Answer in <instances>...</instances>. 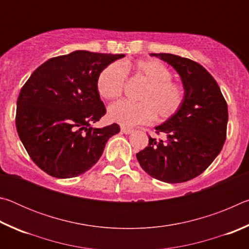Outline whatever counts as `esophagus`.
<instances>
[{
	"label": "esophagus",
	"instance_id": "esophagus-1",
	"mask_svg": "<svg viewBox=\"0 0 249 249\" xmlns=\"http://www.w3.org/2000/svg\"><path fill=\"white\" fill-rule=\"evenodd\" d=\"M121 130H122V133H124V134H130V133L133 132V129H132V128L125 127V126H122V127H121Z\"/></svg>",
	"mask_w": 249,
	"mask_h": 249
}]
</instances>
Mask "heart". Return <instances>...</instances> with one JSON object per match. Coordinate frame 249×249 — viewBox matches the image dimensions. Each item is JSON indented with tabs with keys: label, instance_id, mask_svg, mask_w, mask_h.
<instances>
[{
	"label": "heart",
	"instance_id": "obj_1",
	"mask_svg": "<svg viewBox=\"0 0 249 249\" xmlns=\"http://www.w3.org/2000/svg\"><path fill=\"white\" fill-rule=\"evenodd\" d=\"M136 77L146 82L137 94L140 102L121 101L108 108L109 120L124 126L149 123L156 119L159 122L174 116L184 101V89L172 81V72L166 65L156 59L127 64ZM127 72L120 62H112L101 71L96 80L100 95L105 100L119 99L123 93Z\"/></svg>",
	"mask_w": 249,
	"mask_h": 249
}]
</instances>
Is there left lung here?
<instances>
[{"label": "left lung", "instance_id": "left-lung-1", "mask_svg": "<svg viewBox=\"0 0 249 249\" xmlns=\"http://www.w3.org/2000/svg\"><path fill=\"white\" fill-rule=\"evenodd\" d=\"M175 68L184 89L182 107L136 154L141 167L167 183L185 182L201 175L220 154L226 140L227 104L217 82L197 62L172 53H150Z\"/></svg>", "mask_w": 249, "mask_h": 249}]
</instances>
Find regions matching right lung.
<instances>
[{"mask_svg":"<svg viewBox=\"0 0 249 249\" xmlns=\"http://www.w3.org/2000/svg\"><path fill=\"white\" fill-rule=\"evenodd\" d=\"M124 54L75 50L39 66L19 92L16 129L29 157L59 179L78 177L93 167L108 138L120 132L112 124L92 127L105 113L96 80L105 67Z\"/></svg>","mask_w":249,"mask_h":249,"instance_id":"1","label":"right lung"}]
</instances>
